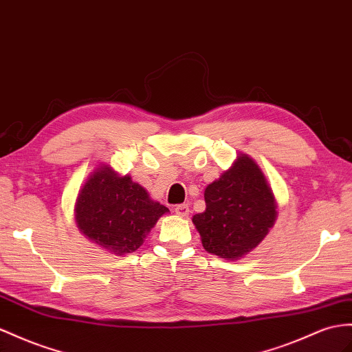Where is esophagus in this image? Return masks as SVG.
Returning <instances> with one entry per match:
<instances>
[{
  "mask_svg": "<svg viewBox=\"0 0 352 352\" xmlns=\"http://www.w3.org/2000/svg\"><path fill=\"white\" fill-rule=\"evenodd\" d=\"M174 211H175L177 215H179V217H187L188 211H190V208H188L187 204H179V205L175 206Z\"/></svg>",
  "mask_w": 352,
  "mask_h": 352,
  "instance_id": "esophagus-1",
  "label": "esophagus"
}]
</instances>
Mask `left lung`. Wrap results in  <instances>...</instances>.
I'll return each instance as SVG.
<instances>
[{
    "mask_svg": "<svg viewBox=\"0 0 352 352\" xmlns=\"http://www.w3.org/2000/svg\"><path fill=\"white\" fill-rule=\"evenodd\" d=\"M204 212L193 215L204 248L221 258H239L256 248L276 219L274 193L248 156L205 188Z\"/></svg>",
    "mask_w": 352,
    "mask_h": 352,
    "instance_id": "8db88e82",
    "label": "left lung"
}]
</instances>
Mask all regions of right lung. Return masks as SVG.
<instances>
[{
    "label": "right lung",
    "instance_id": "add662e5",
    "mask_svg": "<svg viewBox=\"0 0 352 352\" xmlns=\"http://www.w3.org/2000/svg\"><path fill=\"white\" fill-rule=\"evenodd\" d=\"M169 210L150 199L131 177H119L110 166L99 168L83 186L76 204L78 229L95 244L114 254L133 253L160 215Z\"/></svg>",
    "mask_w": 352,
    "mask_h": 352
}]
</instances>
